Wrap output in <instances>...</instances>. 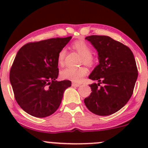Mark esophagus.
<instances>
[{"label":"esophagus","mask_w":148,"mask_h":148,"mask_svg":"<svg viewBox=\"0 0 148 148\" xmlns=\"http://www.w3.org/2000/svg\"><path fill=\"white\" fill-rule=\"evenodd\" d=\"M72 86H74V87H79V86H81V84H76V83H72Z\"/></svg>","instance_id":"esophagus-1"}]
</instances>
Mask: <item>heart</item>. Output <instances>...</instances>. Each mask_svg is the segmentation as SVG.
<instances>
[{
  "instance_id": "b5f03b06",
  "label": "heart",
  "mask_w": 148,
  "mask_h": 148,
  "mask_svg": "<svg viewBox=\"0 0 148 148\" xmlns=\"http://www.w3.org/2000/svg\"><path fill=\"white\" fill-rule=\"evenodd\" d=\"M72 48L82 56L81 61L84 64L90 66L94 63L95 58L92 55V50L90 46L83 40H77L72 44ZM66 55L65 49H61L58 56V62L60 65H63ZM88 70L86 67H69L61 71L62 79H68L74 82H79L82 78L88 74Z\"/></svg>"
}]
</instances>
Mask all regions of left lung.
Listing matches in <instances>:
<instances>
[{
	"instance_id": "left-lung-1",
	"label": "left lung",
	"mask_w": 148,
	"mask_h": 148,
	"mask_svg": "<svg viewBox=\"0 0 148 148\" xmlns=\"http://www.w3.org/2000/svg\"><path fill=\"white\" fill-rule=\"evenodd\" d=\"M86 40L97 51L99 59L89 79L99 83L89 85L92 92L84 103L95 114L111 115L121 109L133 94L138 77L134 54L128 47L108 36L91 35Z\"/></svg>"
}]
</instances>
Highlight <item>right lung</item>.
Masks as SVG:
<instances>
[{
  "label": "right lung",
  "instance_id": "add662e5",
  "mask_svg": "<svg viewBox=\"0 0 148 148\" xmlns=\"http://www.w3.org/2000/svg\"><path fill=\"white\" fill-rule=\"evenodd\" d=\"M72 39L51 38L30 42L18 50L10 69V80L20 107L36 118L51 115L58 108L72 82L58 81V56Z\"/></svg>",
  "mask_w": 148,
  "mask_h": 148
}]
</instances>
